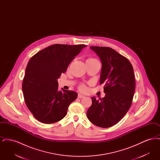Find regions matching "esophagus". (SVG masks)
Listing matches in <instances>:
<instances>
[{"instance_id": "34e87169", "label": "esophagus", "mask_w": 160, "mask_h": 160, "mask_svg": "<svg viewBox=\"0 0 160 160\" xmlns=\"http://www.w3.org/2000/svg\"><path fill=\"white\" fill-rule=\"evenodd\" d=\"M85 97L83 95H82V94H80V93H78V98H84Z\"/></svg>"}]
</instances>
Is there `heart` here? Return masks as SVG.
I'll return each instance as SVG.
<instances>
[{
    "label": "heart",
    "instance_id": "heart-1",
    "mask_svg": "<svg viewBox=\"0 0 160 160\" xmlns=\"http://www.w3.org/2000/svg\"><path fill=\"white\" fill-rule=\"evenodd\" d=\"M80 89H82V90H85V89H86V88H85V86H84V85H82V86H80Z\"/></svg>",
    "mask_w": 160,
    "mask_h": 160
}]
</instances>
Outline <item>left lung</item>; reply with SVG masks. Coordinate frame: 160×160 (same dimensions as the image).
Masks as SVG:
<instances>
[{"label":"left lung","instance_id":"left-lung-1","mask_svg":"<svg viewBox=\"0 0 160 160\" xmlns=\"http://www.w3.org/2000/svg\"><path fill=\"white\" fill-rule=\"evenodd\" d=\"M102 63L100 84L104 85V98L97 100L87 111V117L96 126L108 128L121 120L132 104L135 91V77L128 59L106 47H90Z\"/></svg>","mask_w":160,"mask_h":160}]
</instances>
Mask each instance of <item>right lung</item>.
<instances>
[{"label":"right lung","mask_w":160,"mask_h":160,"mask_svg":"<svg viewBox=\"0 0 160 160\" xmlns=\"http://www.w3.org/2000/svg\"><path fill=\"white\" fill-rule=\"evenodd\" d=\"M84 44H54L38 52L29 61L23 78L22 90L26 104L39 122L53 123L67 114L77 93L58 90V79Z\"/></svg>","instance_id":"add662e5"}]
</instances>
